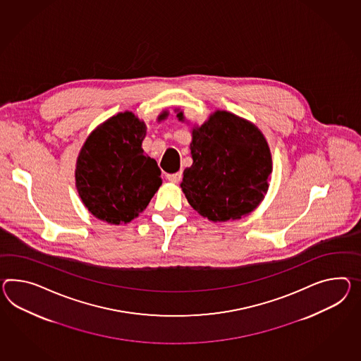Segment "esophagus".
Wrapping results in <instances>:
<instances>
[{"instance_id":"esophagus-1","label":"esophagus","mask_w":361,"mask_h":361,"mask_svg":"<svg viewBox=\"0 0 361 361\" xmlns=\"http://www.w3.org/2000/svg\"><path fill=\"white\" fill-rule=\"evenodd\" d=\"M181 177H183V173L181 172H176V173H169V175H167V180L171 181L172 184H177V183L181 181Z\"/></svg>"}]
</instances>
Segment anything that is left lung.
Masks as SVG:
<instances>
[{
  "label": "left lung",
  "instance_id": "obj_1",
  "mask_svg": "<svg viewBox=\"0 0 361 361\" xmlns=\"http://www.w3.org/2000/svg\"><path fill=\"white\" fill-rule=\"evenodd\" d=\"M181 123L184 111L175 109ZM193 164L180 184L189 204L210 221L241 219L264 201L273 173L269 143L255 123L215 111L192 128Z\"/></svg>",
  "mask_w": 361,
  "mask_h": 361
}]
</instances>
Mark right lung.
Wrapping results in <instances>:
<instances>
[{
    "instance_id": "obj_1",
    "label": "right lung",
    "mask_w": 361,
    "mask_h": 361,
    "mask_svg": "<svg viewBox=\"0 0 361 361\" xmlns=\"http://www.w3.org/2000/svg\"><path fill=\"white\" fill-rule=\"evenodd\" d=\"M167 111L157 117L161 123ZM147 126L133 112L109 117L90 133L75 164L85 207L108 224H126L149 204L163 183L155 159L142 149Z\"/></svg>"
}]
</instances>
